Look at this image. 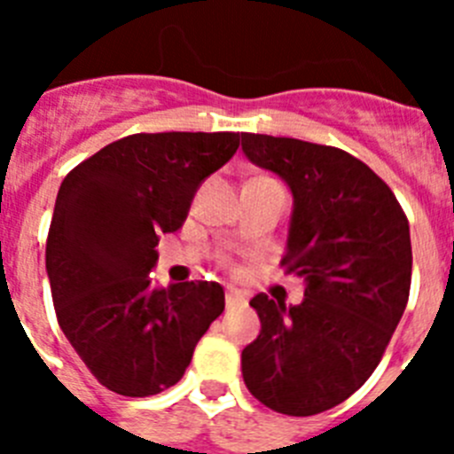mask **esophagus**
Instances as JSON below:
<instances>
[{"label": "esophagus", "mask_w": 454, "mask_h": 454, "mask_svg": "<svg viewBox=\"0 0 454 454\" xmlns=\"http://www.w3.org/2000/svg\"><path fill=\"white\" fill-rule=\"evenodd\" d=\"M224 302H227V307H240V304H246V293H240L239 288H227L224 291Z\"/></svg>", "instance_id": "1"}]
</instances>
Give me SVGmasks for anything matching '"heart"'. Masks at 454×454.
<instances>
[{"mask_svg": "<svg viewBox=\"0 0 454 454\" xmlns=\"http://www.w3.org/2000/svg\"><path fill=\"white\" fill-rule=\"evenodd\" d=\"M256 179H268V177H256Z\"/></svg>", "mask_w": 454, "mask_h": 454, "instance_id": "heart-1", "label": "heart"}]
</instances>
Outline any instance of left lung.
I'll return each mask as SVG.
<instances>
[{
	"label": "left lung",
	"instance_id": "obj_1",
	"mask_svg": "<svg viewBox=\"0 0 454 454\" xmlns=\"http://www.w3.org/2000/svg\"><path fill=\"white\" fill-rule=\"evenodd\" d=\"M254 166L293 192L286 272L304 277V300H250L262 332L240 355L259 403L314 416L366 382L398 327L411 286V239L391 188L364 161L330 145L243 134Z\"/></svg>",
	"mask_w": 454,
	"mask_h": 454
}]
</instances>
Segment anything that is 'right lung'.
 Listing matches in <instances>:
<instances>
[{"mask_svg": "<svg viewBox=\"0 0 454 454\" xmlns=\"http://www.w3.org/2000/svg\"><path fill=\"white\" fill-rule=\"evenodd\" d=\"M234 131L134 134L67 172L45 266L56 318L108 391L147 398L177 384L224 311L215 282L152 288L159 236L184 224L200 184L239 150Z\"/></svg>", "mask_w": 454, "mask_h": 454, "instance_id": "right-lung-1", "label": "right lung"}]
</instances>
